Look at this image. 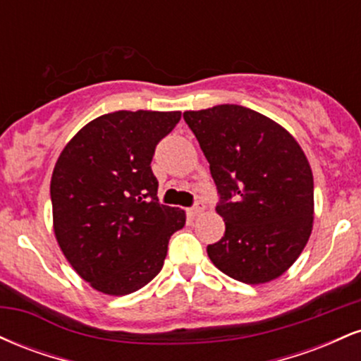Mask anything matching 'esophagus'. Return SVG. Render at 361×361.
<instances>
[{
	"mask_svg": "<svg viewBox=\"0 0 361 361\" xmlns=\"http://www.w3.org/2000/svg\"><path fill=\"white\" fill-rule=\"evenodd\" d=\"M204 210H205V207L202 204H198V205H195L193 209H188V214L192 215V217H197V215H200Z\"/></svg>",
	"mask_w": 361,
	"mask_h": 361,
	"instance_id": "esophagus-1",
	"label": "esophagus"
}]
</instances>
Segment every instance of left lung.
<instances>
[{
  "label": "left lung",
  "instance_id": "left-lung-1",
  "mask_svg": "<svg viewBox=\"0 0 361 361\" xmlns=\"http://www.w3.org/2000/svg\"><path fill=\"white\" fill-rule=\"evenodd\" d=\"M210 164L226 222L207 246L215 267L247 285L268 283L295 263L314 224L312 169L293 135L239 105L185 111Z\"/></svg>",
  "mask_w": 361,
  "mask_h": 361
}]
</instances>
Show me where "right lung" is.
<instances>
[{
    "instance_id": "right-lung-1",
    "label": "right lung",
    "mask_w": 361,
    "mask_h": 361,
    "mask_svg": "<svg viewBox=\"0 0 361 361\" xmlns=\"http://www.w3.org/2000/svg\"><path fill=\"white\" fill-rule=\"evenodd\" d=\"M181 111L118 110L91 120L66 144L51 180L54 234L90 287L127 295L164 264L185 210L157 202L151 161Z\"/></svg>"
}]
</instances>
